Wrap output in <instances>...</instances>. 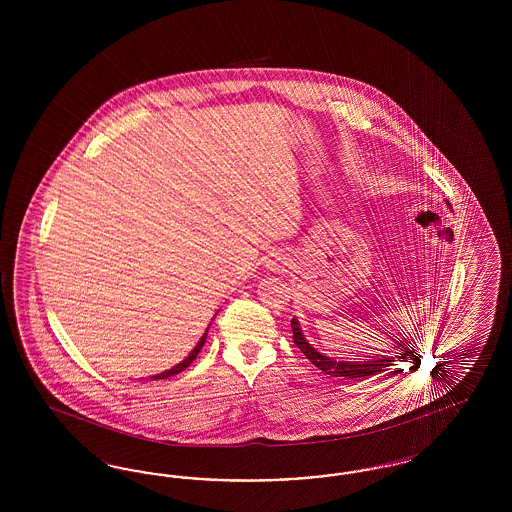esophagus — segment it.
<instances>
[{
    "label": "esophagus",
    "mask_w": 512,
    "mask_h": 512,
    "mask_svg": "<svg viewBox=\"0 0 512 512\" xmlns=\"http://www.w3.org/2000/svg\"><path fill=\"white\" fill-rule=\"evenodd\" d=\"M290 255L288 253H284V251H276V253H272L270 255V259H268L267 267L272 268V270H284V268L290 265Z\"/></svg>",
    "instance_id": "34e87169"
}]
</instances>
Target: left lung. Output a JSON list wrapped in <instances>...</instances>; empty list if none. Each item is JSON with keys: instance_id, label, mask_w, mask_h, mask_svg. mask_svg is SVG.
Returning a JSON list of instances; mask_svg holds the SVG:
<instances>
[{"instance_id": "left-lung-1", "label": "left lung", "mask_w": 512, "mask_h": 512, "mask_svg": "<svg viewBox=\"0 0 512 512\" xmlns=\"http://www.w3.org/2000/svg\"><path fill=\"white\" fill-rule=\"evenodd\" d=\"M292 332L293 343L301 349V353L322 372H326L334 378H366V376H374V374H380L384 370H390V366H393V363H397V361L416 359L409 340H405V338L395 340L391 336V340L395 343V349L399 351L393 357L376 355V357H368V359H361V361H334L332 357H326V355L318 353L315 347H311V343H307V340L301 334V330H299V322L295 318H292Z\"/></svg>"}]
</instances>
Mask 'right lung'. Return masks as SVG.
Wrapping results in <instances>:
<instances>
[{"label":"right lung","instance_id":"obj_1","mask_svg":"<svg viewBox=\"0 0 512 512\" xmlns=\"http://www.w3.org/2000/svg\"><path fill=\"white\" fill-rule=\"evenodd\" d=\"M207 332H209V328H207ZM207 332L201 336V340L197 341L194 351H192V353H190L182 363H178V365L171 368V370H165V372H161V374H157V376H151V378H153V380H163V378H169V376H174V374H178V372L186 370L188 366L194 363L195 357L199 355V351H201V347H203V343H205V338H207Z\"/></svg>","mask_w":512,"mask_h":512}]
</instances>
